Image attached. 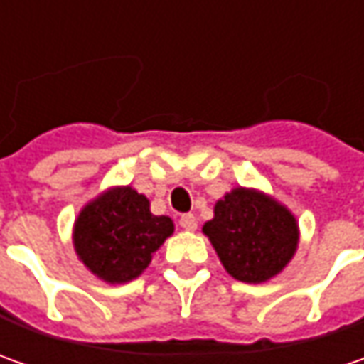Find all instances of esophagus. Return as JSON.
<instances>
[{
    "instance_id": "34e87169",
    "label": "esophagus",
    "mask_w": 364,
    "mask_h": 364,
    "mask_svg": "<svg viewBox=\"0 0 364 364\" xmlns=\"http://www.w3.org/2000/svg\"><path fill=\"white\" fill-rule=\"evenodd\" d=\"M180 227L184 229V231H194L196 229V217L194 215H182L180 217Z\"/></svg>"
}]
</instances>
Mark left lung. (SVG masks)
Segmentation results:
<instances>
[{
	"label": "left lung",
	"mask_w": 364,
	"mask_h": 364,
	"mask_svg": "<svg viewBox=\"0 0 364 364\" xmlns=\"http://www.w3.org/2000/svg\"><path fill=\"white\" fill-rule=\"evenodd\" d=\"M235 279L261 284L287 265L298 247V223L286 206L255 190L235 188L203 227Z\"/></svg>",
	"instance_id": "obj_1"
}]
</instances>
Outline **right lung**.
Segmentation results:
<instances>
[{
    "label": "right lung",
    "instance_id": "add662e5",
    "mask_svg": "<svg viewBox=\"0 0 364 364\" xmlns=\"http://www.w3.org/2000/svg\"><path fill=\"white\" fill-rule=\"evenodd\" d=\"M172 232V218L151 215L146 196L125 186L80 210L75 223V249L95 275L121 284L144 272Z\"/></svg>",
    "mask_w": 364,
    "mask_h": 364
}]
</instances>
